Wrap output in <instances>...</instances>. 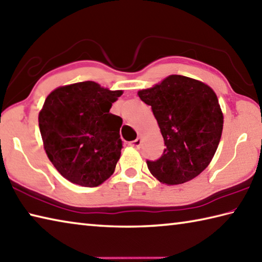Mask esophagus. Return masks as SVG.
I'll use <instances>...</instances> for the list:
<instances>
[{
	"label": "esophagus",
	"instance_id": "1",
	"mask_svg": "<svg viewBox=\"0 0 262 262\" xmlns=\"http://www.w3.org/2000/svg\"><path fill=\"white\" fill-rule=\"evenodd\" d=\"M141 144H142V139H141V137H137L135 141L132 142V146L136 147V149H139V147L141 146Z\"/></svg>",
	"mask_w": 262,
	"mask_h": 262
}]
</instances>
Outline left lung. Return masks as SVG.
I'll return each instance as SVG.
<instances>
[{"label": "left lung", "mask_w": 262, "mask_h": 262, "mask_svg": "<svg viewBox=\"0 0 262 262\" xmlns=\"http://www.w3.org/2000/svg\"><path fill=\"white\" fill-rule=\"evenodd\" d=\"M137 95L151 106L166 145L158 160L146 161L150 173L167 185L198 177L222 135L223 113L214 90L199 80L172 74Z\"/></svg>", "instance_id": "obj_1"}]
</instances>
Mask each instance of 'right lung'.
I'll use <instances>...</instances> for the list:
<instances>
[{
	"label": "right lung",
	"instance_id": "1",
	"mask_svg": "<svg viewBox=\"0 0 262 262\" xmlns=\"http://www.w3.org/2000/svg\"><path fill=\"white\" fill-rule=\"evenodd\" d=\"M122 90L94 81L60 85L39 112L43 147L61 177L81 187H98L111 177L121 155L120 117L110 113Z\"/></svg>",
	"mask_w": 262,
	"mask_h": 262
}]
</instances>
